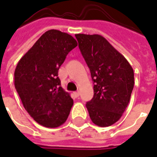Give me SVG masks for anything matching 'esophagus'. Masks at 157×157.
<instances>
[{"instance_id":"1","label":"esophagus","mask_w":157,"mask_h":157,"mask_svg":"<svg viewBox=\"0 0 157 157\" xmlns=\"http://www.w3.org/2000/svg\"><path fill=\"white\" fill-rule=\"evenodd\" d=\"M73 95H74L75 98H77V97H79V95H80V93L77 91V92H74L73 93Z\"/></svg>"}]
</instances>
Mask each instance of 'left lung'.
<instances>
[{"label":"left lung","mask_w":157,"mask_h":157,"mask_svg":"<svg viewBox=\"0 0 157 157\" xmlns=\"http://www.w3.org/2000/svg\"><path fill=\"white\" fill-rule=\"evenodd\" d=\"M75 38L94 82V97L86 104L90 119L101 127L110 126L127 107L134 87L133 69L101 35L75 34Z\"/></svg>","instance_id":"obj_1"}]
</instances>
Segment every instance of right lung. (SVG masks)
Wrapping results in <instances>:
<instances>
[{
  "label": "right lung",
  "mask_w": 157,
  "mask_h": 157,
  "mask_svg": "<svg viewBox=\"0 0 157 157\" xmlns=\"http://www.w3.org/2000/svg\"><path fill=\"white\" fill-rule=\"evenodd\" d=\"M76 46L77 42L71 35L49 30L16 66V91L30 116L44 127H58L70 115L73 100L60 87L58 70Z\"/></svg>",
  "instance_id": "add662e5"
}]
</instances>
